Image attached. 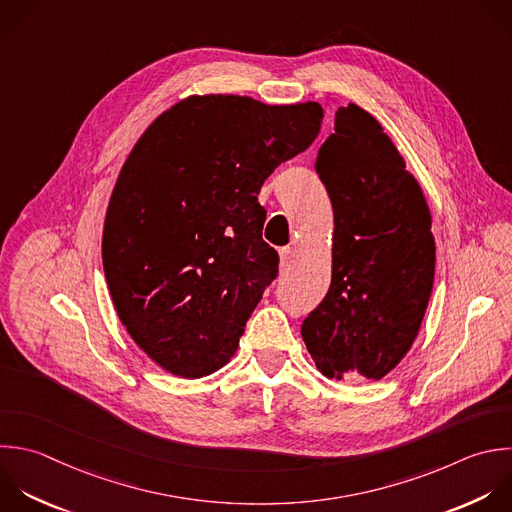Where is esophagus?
<instances>
[{
    "instance_id": "esophagus-1",
    "label": "esophagus",
    "mask_w": 512,
    "mask_h": 512,
    "mask_svg": "<svg viewBox=\"0 0 512 512\" xmlns=\"http://www.w3.org/2000/svg\"><path fill=\"white\" fill-rule=\"evenodd\" d=\"M278 252H280V262H282V266H284V268L290 266V262H292V258H294V250H292L290 246H284V248H280Z\"/></svg>"
}]
</instances>
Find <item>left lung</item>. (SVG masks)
Returning <instances> with one entry per match:
<instances>
[{
	"mask_svg": "<svg viewBox=\"0 0 512 512\" xmlns=\"http://www.w3.org/2000/svg\"><path fill=\"white\" fill-rule=\"evenodd\" d=\"M314 168L334 212L332 280L300 332L328 378L380 380L410 350L428 306L430 212L382 126L354 104L336 112Z\"/></svg>",
	"mask_w": 512,
	"mask_h": 512,
	"instance_id": "8db88e82",
	"label": "left lung"
}]
</instances>
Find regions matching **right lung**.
Instances as JSON below:
<instances>
[{
	"label": "right lung",
	"instance_id": "obj_1",
	"mask_svg": "<svg viewBox=\"0 0 512 512\" xmlns=\"http://www.w3.org/2000/svg\"><path fill=\"white\" fill-rule=\"evenodd\" d=\"M322 116L316 102L192 96L132 150L106 214L104 272L122 324L168 372L200 378L234 356L278 276L260 188L316 140Z\"/></svg>",
	"mask_w": 512,
	"mask_h": 512
}]
</instances>
